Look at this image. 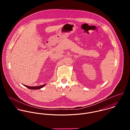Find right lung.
<instances>
[{
  "label": "right lung",
  "instance_id": "1",
  "mask_svg": "<svg viewBox=\"0 0 130 130\" xmlns=\"http://www.w3.org/2000/svg\"><path fill=\"white\" fill-rule=\"evenodd\" d=\"M45 85L46 84H44L43 85H41L39 86H27V85H24V86L30 89H40V88H42L43 87H44Z\"/></svg>",
  "mask_w": 130,
  "mask_h": 130
}]
</instances>
